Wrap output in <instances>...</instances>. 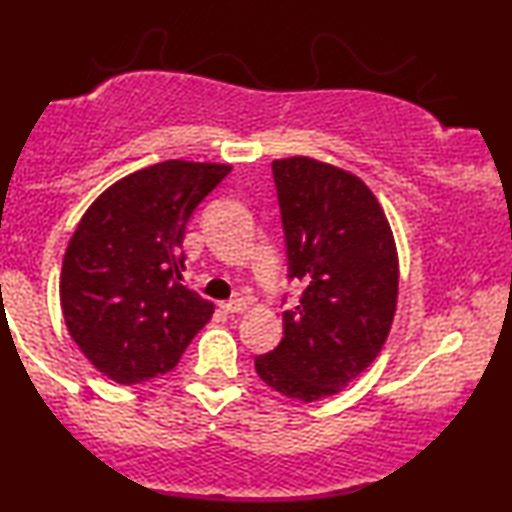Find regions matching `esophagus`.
Wrapping results in <instances>:
<instances>
[{
	"instance_id": "obj_1",
	"label": "esophagus",
	"mask_w": 512,
	"mask_h": 512,
	"mask_svg": "<svg viewBox=\"0 0 512 512\" xmlns=\"http://www.w3.org/2000/svg\"><path fill=\"white\" fill-rule=\"evenodd\" d=\"M221 310L226 314H242L247 310V303H244L242 298H235V300H228V303H223Z\"/></svg>"
}]
</instances>
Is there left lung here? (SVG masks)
Here are the masks:
<instances>
[{"label":"left lung","instance_id":"1","mask_svg":"<svg viewBox=\"0 0 512 512\" xmlns=\"http://www.w3.org/2000/svg\"><path fill=\"white\" fill-rule=\"evenodd\" d=\"M289 279L305 284L284 312V338L256 356L279 394L312 403L338 394L382 352L398 298L389 221L359 177L314 158L272 163Z\"/></svg>","mask_w":512,"mask_h":512}]
</instances>
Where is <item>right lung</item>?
I'll use <instances>...</instances> for the list:
<instances>
[{
	"label": "right lung",
	"mask_w": 512,
	"mask_h": 512,
	"mask_svg": "<svg viewBox=\"0 0 512 512\" xmlns=\"http://www.w3.org/2000/svg\"><path fill=\"white\" fill-rule=\"evenodd\" d=\"M230 165L165 160L109 186L76 226L60 305L83 356L118 384L170 373L214 305L181 284L186 223Z\"/></svg>",
	"instance_id": "right-lung-1"
}]
</instances>
